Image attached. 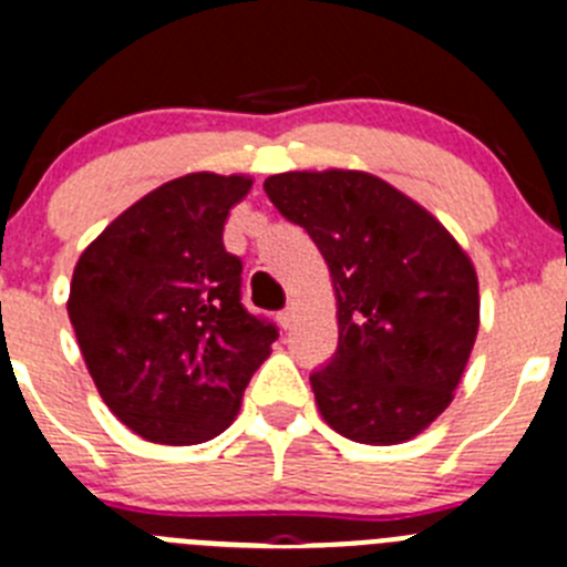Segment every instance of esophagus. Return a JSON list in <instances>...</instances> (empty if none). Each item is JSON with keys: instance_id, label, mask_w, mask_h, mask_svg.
Masks as SVG:
<instances>
[{"instance_id": "esophagus-1", "label": "esophagus", "mask_w": 567, "mask_h": 567, "mask_svg": "<svg viewBox=\"0 0 567 567\" xmlns=\"http://www.w3.org/2000/svg\"><path fill=\"white\" fill-rule=\"evenodd\" d=\"M295 315H298V309H295V303H289L287 309H284L278 315V323L284 326V329H292V326H295Z\"/></svg>"}]
</instances>
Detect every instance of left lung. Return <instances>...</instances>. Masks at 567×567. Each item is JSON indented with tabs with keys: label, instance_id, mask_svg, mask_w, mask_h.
<instances>
[{
	"label": "left lung",
	"instance_id": "obj_1",
	"mask_svg": "<svg viewBox=\"0 0 567 567\" xmlns=\"http://www.w3.org/2000/svg\"><path fill=\"white\" fill-rule=\"evenodd\" d=\"M318 244L337 295V351L309 377L320 415L360 444H402L439 419L481 323L477 275L446 227L365 171L264 182Z\"/></svg>",
	"mask_w": 567,
	"mask_h": 567
}]
</instances>
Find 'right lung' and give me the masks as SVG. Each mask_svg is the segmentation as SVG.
Returning <instances> with one entry per match:
<instances>
[{"mask_svg":"<svg viewBox=\"0 0 567 567\" xmlns=\"http://www.w3.org/2000/svg\"><path fill=\"white\" fill-rule=\"evenodd\" d=\"M244 174H185L123 210L72 272L70 323L97 393L154 444L230 427L278 329L241 306V261L221 241Z\"/></svg>","mask_w":567,"mask_h":567,"instance_id":"obj_1","label":"right lung"}]
</instances>
